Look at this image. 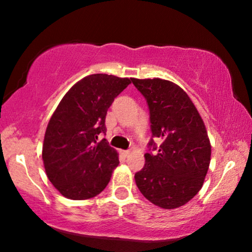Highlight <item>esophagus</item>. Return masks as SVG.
Wrapping results in <instances>:
<instances>
[{"mask_svg": "<svg viewBox=\"0 0 252 252\" xmlns=\"http://www.w3.org/2000/svg\"><path fill=\"white\" fill-rule=\"evenodd\" d=\"M130 153H131V152H130V150H123L122 154H123L124 156H129V155H130Z\"/></svg>", "mask_w": 252, "mask_h": 252, "instance_id": "34e87169", "label": "esophagus"}]
</instances>
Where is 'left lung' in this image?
Listing matches in <instances>:
<instances>
[{
	"mask_svg": "<svg viewBox=\"0 0 252 252\" xmlns=\"http://www.w3.org/2000/svg\"><path fill=\"white\" fill-rule=\"evenodd\" d=\"M131 82L148 104L152 136L162 140L158 148L150 140L136 185L156 206L176 209L200 190L209 170L211 144L204 121L176 84L160 78Z\"/></svg>",
	"mask_w": 252,
	"mask_h": 252,
	"instance_id": "1",
	"label": "left lung"
}]
</instances>
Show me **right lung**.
Instances as JSON below:
<instances>
[{"label":"right lung","instance_id":"1","mask_svg":"<svg viewBox=\"0 0 252 252\" xmlns=\"http://www.w3.org/2000/svg\"><path fill=\"white\" fill-rule=\"evenodd\" d=\"M131 80L112 74H91L68 90L45 132L42 160L56 189L72 200L99 194L120 163L105 138V117L114 99Z\"/></svg>","mask_w":252,"mask_h":252}]
</instances>
